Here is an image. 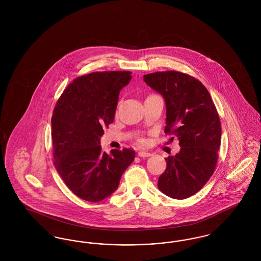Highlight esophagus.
Segmentation results:
<instances>
[{
  "label": "esophagus",
  "mask_w": 261,
  "mask_h": 261,
  "mask_svg": "<svg viewBox=\"0 0 261 261\" xmlns=\"http://www.w3.org/2000/svg\"><path fill=\"white\" fill-rule=\"evenodd\" d=\"M138 155L141 156V158H148V156L151 155V153H149L148 151H145V150H141V151L138 152Z\"/></svg>",
  "instance_id": "esophagus-1"
}]
</instances>
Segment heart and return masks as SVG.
I'll return each instance as SVG.
<instances>
[{
  "label": "heart",
  "mask_w": 261,
  "mask_h": 261,
  "mask_svg": "<svg viewBox=\"0 0 261 261\" xmlns=\"http://www.w3.org/2000/svg\"><path fill=\"white\" fill-rule=\"evenodd\" d=\"M139 143H140L141 145H144V144L146 143V141H145L144 139H140V140H139Z\"/></svg>",
  "instance_id": "obj_1"
}]
</instances>
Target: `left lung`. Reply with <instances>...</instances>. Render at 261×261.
<instances>
[{"label": "left lung", "mask_w": 261, "mask_h": 261, "mask_svg": "<svg viewBox=\"0 0 261 261\" xmlns=\"http://www.w3.org/2000/svg\"><path fill=\"white\" fill-rule=\"evenodd\" d=\"M144 81L165 99V134L179 139L180 151L165 159L158 186L163 194L184 199L211 179L218 161L221 123L211 94L202 83L179 71L144 75Z\"/></svg>", "instance_id": "8db88e82"}]
</instances>
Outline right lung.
<instances>
[{
  "label": "right lung",
  "mask_w": 261,
  "mask_h": 261,
  "mask_svg": "<svg viewBox=\"0 0 261 261\" xmlns=\"http://www.w3.org/2000/svg\"><path fill=\"white\" fill-rule=\"evenodd\" d=\"M131 73L97 71L77 77L56 103L51 116L54 164L80 199L98 202L110 197L135 159L134 149H112L108 154L99 145Z\"/></svg>",
  "instance_id": "right-lung-1"
}]
</instances>
